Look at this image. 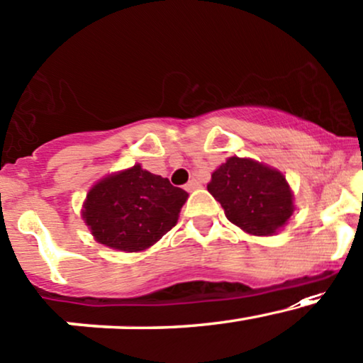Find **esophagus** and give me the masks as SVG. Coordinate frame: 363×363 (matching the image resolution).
I'll list each match as a JSON object with an SVG mask.
<instances>
[{
    "mask_svg": "<svg viewBox=\"0 0 363 363\" xmlns=\"http://www.w3.org/2000/svg\"><path fill=\"white\" fill-rule=\"evenodd\" d=\"M200 186H201V184L196 181V179H191V181L188 182V184L184 186V188H186V191H194V189L200 188Z\"/></svg>",
    "mask_w": 363,
    "mask_h": 363,
    "instance_id": "34e87169",
    "label": "esophagus"
}]
</instances>
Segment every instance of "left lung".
I'll return each instance as SVG.
<instances>
[{
  "mask_svg": "<svg viewBox=\"0 0 363 363\" xmlns=\"http://www.w3.org/2000/svg\"><path fill=\"white\" fill-rule=\"evenodd\" d=\"M234 225L255 236H269L293 215V194L281 172L250 160L227 158L206 186Z\"/></svg>",
  "mask_w": 363,
  "mask_h": 363,
  "instance_id": "left-lung-1",
  "label": "left lung"
}]
</instances>
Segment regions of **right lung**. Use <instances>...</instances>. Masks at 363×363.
<instances>
[{
  "mask_svg": "<svg viewBox=\"0 0 363 363\" xmlns=\"http://www.w3.org/2000/svg\"><path fill=\"white\" fill-rule=\"evenodd\" d=\"M186 200L188 193L169 179L134 165L93 186L82 217L101 245L141 252L172 229Z\"/></svg>",
  "mask_w": 363,
  "mask_h": 363,
  "instance_id": "add662e5",
  "label": "right lung"
}]
</instances>
